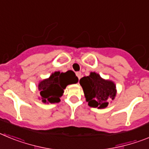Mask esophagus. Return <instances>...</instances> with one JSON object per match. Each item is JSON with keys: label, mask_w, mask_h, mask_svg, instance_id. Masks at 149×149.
<instances>
[{"label": "esophagus", "mask_w": 149, "mask_h": 149, "mask_svg": "<svg viewBox=\"0 0 149 149\" xmlns=\"http://www.w3.org/2000/svg\"><path fill=\"white\" fill-rule=\"evenodd\" d=\"M76 75L77 76L78 79H79V80H80V79H81V72H76Z\"/></svg>", "instance_id": "esophagus-1"}]
</instances>
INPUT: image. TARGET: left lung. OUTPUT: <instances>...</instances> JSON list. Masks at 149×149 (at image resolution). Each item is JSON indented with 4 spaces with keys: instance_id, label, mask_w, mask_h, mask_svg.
I'll use <instances>...</instances> for the list:
<instances>
[{
    "instance_id": "obj_1",
    "label": "left lung",
    "mask_w": 149,
    "mask_h": 149,
    "mask_svg": "<svg viewBox=\"0 0 149 149\" xmlns=\"http://www.w3.org/2000/svg\"><path fill=\"white\" fill-rule=\"evenodd\" d=\"M84 96L88 105L92 107L104 109L108 106V99L114 100L116 95V86L113 81L105 80L99 74L91 72L89 76L80 80Z\"/></svg>"
}]
</instances>
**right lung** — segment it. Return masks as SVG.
Here are the masks:
<instances>
[{
  "mask_svg": "<svg viewBox=\"0 0 149 149\" xmlns=\"http://www.w3.org/2000/svg\"><path fill=\"white\" fill-rule=\"evenodd\" d=\"M77 82L78 78L72 71L55 72L48 78L39 82L38 89L41 96L39 99L45 104L59 103L65 87L69 84H77Z\"/></svg>",
  "mask_w": 149,
  "mask_h": 149,
  "instance_id": "right-lung-1",
  "label": "right lung"
}]
</instances>
